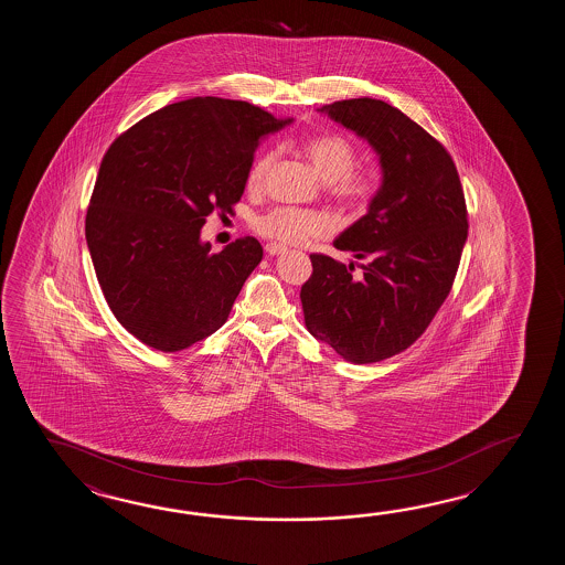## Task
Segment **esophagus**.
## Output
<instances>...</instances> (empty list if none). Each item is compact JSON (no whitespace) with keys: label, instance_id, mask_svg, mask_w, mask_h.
<instances>
[{"label":"esophagus","instance_id":"34e87169","mask_svg":"<svg viewBox=\"0 0 565 565\" xmlns=\"http://www.w3.org/2000/svg\"><path fill=\"white\" fill-rule=\"evenodd\" d=\"M265 250L268 256H278V254L287 253V246H280V244H266Z\"/></svg>","mask_w":565,"mask_h":565}]
</instances>
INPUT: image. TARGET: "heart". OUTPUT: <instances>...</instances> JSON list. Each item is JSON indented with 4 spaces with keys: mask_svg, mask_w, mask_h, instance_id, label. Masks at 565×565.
<instances>
[{
    "mask_svg": "<svg viewBox=\"0 0 565 565\" xmlns=\"http://www.w3.org/2000/svg\"><path fill=\"white\" fill-rule=\"evenodd\" d=\"M302 156L309 159L317 175L331 183L337 200L348 205H365L377 190V175L365 169H353L358 161V149L351 139L339 132H323L302 139ZM273 166V153L266 151L254 159L246 183L258 190ZM256 230L278 244H300L312 236H323L329 230V220L311 210L277 207L266 216L258 217Z\"/></svg>",
    "mask_w": 565,
    "mask_h": 565,
    "instance_id": "obj_1",
    "label": "heart"
}]
</instances>
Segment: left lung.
Masks as SVG:
<instances>
[{"label":"left lung","instance_id":"obj_1","mask_svg":"<svg viewBox=\"0 0 565 565\" xmlns=\"http://www.w3.org/2000/svg\"><path fill=\"white\" fill-rule=\"evenodd\" d=\"M317 113L370 143L382 183L365 216L333 241L367 260L361 277L353 263L311 254L305 323L345 360H387L426 331L450 292L469 232L465 193L445 147L384 100L349 98Z\"/></svg>","mask_w":565,"mask_h":565}]
</instances>
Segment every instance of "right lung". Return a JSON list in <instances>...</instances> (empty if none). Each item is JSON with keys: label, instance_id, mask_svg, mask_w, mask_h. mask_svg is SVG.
Wrapping results in <instances>:
<instances>
[{"label": "right lung", "instance_id": "obj_1", "mask_svg": "<svg viewBox=\"0 0 565 565\" xmlns=\"http://www.w3.org/2000/svg\"><path fill=\"white\" fill-rule=\"evenodd\" d=\"M290 122L244 100L193 96L108 147L86 244L110 311L145 345L180 351L226 323L263 246L246 236L212 254L202 226L232 212L256 147Z\"/></svg>", "mask_w": 565, "mask_h": 565}]
</instances>
